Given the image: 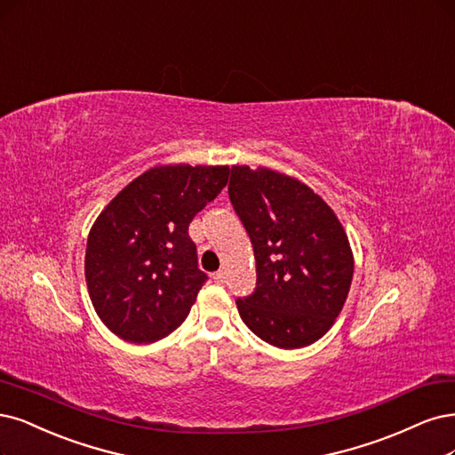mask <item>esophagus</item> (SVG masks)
<instances>
[{
	"instance_id": "esophagus-1",
	"label": "esophagus",
	"mask_w": 455,
	"mask_h": 455,
	"mask_svg": "<svg viewBox=\"0 0 455 455\" xmlns=\"http://www.w3.org/2000/svg\"><path fill=\"white\" fill-rule=\"evenodd\" d=\"M212 278H214V282H218V284H224L226 278H228V271H226V269H220V271L212 275Z\"/></svg>"
}]
</instances>
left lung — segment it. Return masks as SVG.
Returning a JSON list of instances; mask_svg holds the SVG:
<instances>
[{"label":"left lung","instance_id":"1","mask_svg":"<svg viewBox=\"0 0 455 455\" xmlns=\"http://www.w3.org/2000/svg\"><path fill=\"white\" fill-rule=\"evenodd\" d=\"M228 192L256 258V290L237 299L243 322L276 348L316 342L340 315L354 276L339 218L307 184L267 167L233 165Z\"/></svg>","mask_w":455,"mask_h":455}]
</instances>
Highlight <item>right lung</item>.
<instances>
[{
  "label": "right lung",
  "mask_w": 455,
  "mask_h": 455,
  "mask_svg": "<svg viewBox=\"0 0 455 455\" xmlns=\"http://www.w3.org/2000/svg\"><path fill=\"white\" fill-rule=\"evenodd\" d=\"M228 177V165L152 167L101 211L88 235L84 276L93 308L116 337L156 342L190 315L207 275L188 226Z\"/></svg>",
  "instance_id": "right-lung-1"
}]
</instances>
